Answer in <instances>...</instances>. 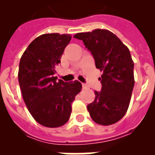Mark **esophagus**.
Here are the masks:
<instances>
[{"label": "esophagus", "instance_id": "34e87169", "mask_svg": "<svg viewBox=\"0 0 155 155\" xmlns=\"http://www.w3.org/2000/svg\"><path fill=\"white\" fill-rule=\"evenodd\" d=\"M82 87H83V89H87L88 87H87V85L86 84H82Z\"/></svg>", "mask_w": 155, "mask_h": 155}]
</instances>
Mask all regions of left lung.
Listing matches in <instances>:
<instances>
[{"label": "left lung", "mask_w": 155, "mask_h": 155, "mask_svg": "<svg viewBox=\"0 0 155 155\" xmlns=\"http://www.w3.org/2000/svg\"><path fill=\"white\" fill-rule=\"evenodd\" d=\"M74 38L82 40L97 68L103 72L99 78L101 91H95L94 101L87 106V110L97 124L113 125L127 112L134 86V63L130 50L108 30L78 33Z\"/></svg>", "instance_id": "1"}]
</instances>
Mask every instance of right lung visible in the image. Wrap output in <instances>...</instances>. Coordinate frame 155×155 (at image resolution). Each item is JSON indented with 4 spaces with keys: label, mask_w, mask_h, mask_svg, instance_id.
<instances>
[{
    "label": "right lung",
    "mask_w": 155,
    "mask_h": 155,
    "mask_svg": "<svg viewBox=\"0 0 155 155\" xmlns=\"http://www.w3.org/2000/svg\"><path fill=\"white\" fill-rule=\"evenodd\" d=\"M71 39L70 35L45 34L36 38L20 59L18 81L28 110L40 125L49 128L68 122L71 103L82 89L78 80L57 81L55 67Z\"/></svg>",
    "instance_id": "obj_1"
}]
</instances>
